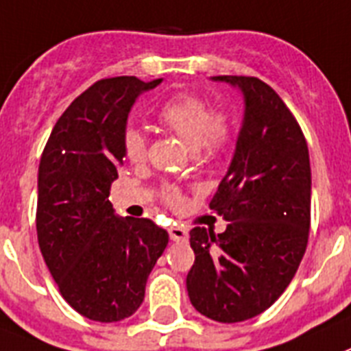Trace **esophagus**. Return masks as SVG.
Listing matches in <instances>:
<instances>
[{
    "label": "esophagus",
    "mask_w": 351,
    "mask_h": 351,
    "mask_svg": "<svg viewBox=\"0 0 351 351\" xmlns=\"http://www.w3.org/2000/svg\"><path fill=\"white\" fill-rule=\"evenodd\" d=\"M169 237H171L173 242H187L189 231L185 230V228L171 226V228H169Z\"/></svg>",
    "instance_id": "1"
}]
</instances>
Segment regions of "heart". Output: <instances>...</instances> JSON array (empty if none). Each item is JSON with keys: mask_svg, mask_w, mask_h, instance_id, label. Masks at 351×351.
<instances>
[{"mask_svg": "<svg viewBox=\"0 0 351 351\" xmlns=\"http://www.w3.org/2000/svg\"><path fill=\"white\" fill-rule=\"evenodd\" d=\"M158 118L184 139L197 154L210 157L221 152L231 138L230 121L224 114H213L212 108L201 97L193 93H180L167 100L160 108ZM123 150L132 164L146 158V138L138 129H129L123 136ZM162 197L169 205H180L182 194L176 187H166Z\"/></svg>", "mask_w": 351, "mask_h": 351, "instance_id": "heart-1", "label": "heart"}]
</instances>
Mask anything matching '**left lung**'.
Returning a JSON list of instances; mask_svg holds the SVG:
<instances>
[{
	"instance_id": "1",
	"label": "left lung",
	"mask_w": 351,
	"mask_h": 351,
	"mask_svg": "<svg viewBox=\"0 0 351 351\" xmlns=\"http://www.w3.org/2000/svg\"><path fill=\"white\" fill-rule=\"evenodd\" d=\"M243 93L242 129L210 210L230 221L224 233L191 230V304L221 323L254 318L293 279L311 226V164L302 129L267 83L215 75Z\"/></svg>"
}]
</instances>
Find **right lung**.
Returning a JSON list of instances; mask_svg holds the SVG:
<instances>
[{
  "mask_svg": "<svg viewBox=\"0 0 351 351\" xmlns=\"http://www.w3.org/2000/svg\"><path fill=\"white\" fill-rule=\"evenodd\" d=\"M160 83L120 75L91 84L56 121L40 158L38 245L62 297L93 322L138 311L169 240L150 219L117 217L108 199L123 166L130 109Z\"/></svg>",
  "mask_w": 351,
  "mask_h": 351,
  "instance_id": "obj_1",
  "label": "right lung"
}]
</instances>
